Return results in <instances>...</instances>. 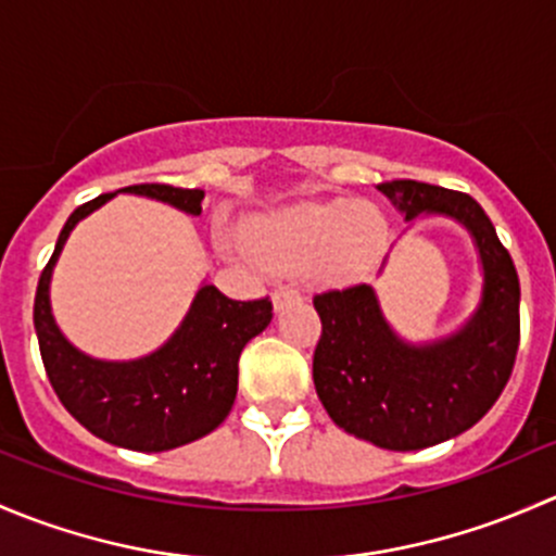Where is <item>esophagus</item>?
Masks as SVG:
<instances>
[{"mask_svg": "<svg viewBox=\"0 0 556 556\" xmlns=\"http://www.w3.org/2000/svg\"><path fill=\"white\" fill-rule=\"evenodd\" d=\"M274 306H277V309H282V306H288V304H293V301H301V293L295 288H279V290H274Z\"/></svg>", "mask_w": 556, "mask_h": 556, "instance_id": "esophagus-1", "label": "esophagus"}]
</instances>
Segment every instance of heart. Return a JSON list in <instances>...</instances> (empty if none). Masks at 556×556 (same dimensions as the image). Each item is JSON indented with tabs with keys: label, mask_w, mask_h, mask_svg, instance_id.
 <instances>
[{
	"label": "heart",
	"mask_w": 556,
	"mask_h": 556,
	"mask_svg": "<svg viewBox=\"0 0 556 556\" xmlns=\"http://www.w3.org/2000/svg\"><path fill=\"white\" fill-rule=\"evenodd\" d=\"M387 242V220L371 204L304 201L261 217L247 231V244L266 266L293 271L314 263L330 282L361 277Z\"/></svg>",
	"instance_id": "heart-1"
}]
</instances>
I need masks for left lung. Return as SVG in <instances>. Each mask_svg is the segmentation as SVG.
<instances>
[{
    "label": "left lung",
    "instance_id": "obj_1",
    "mask_svg": "<svg viewBox=\"0 0 556 556\" xmlns=\"http://www.w3.org/2000/svg\"><path fill=\"white\" fill-rule=\"evenodd\" d=\"M414 220L439 212L473 233L484 295L459 333L428 346L397 339L368 285L314 295L323 323L312 377L339 428L392 452L441 444L473 428L501 397L519 350V277L495 226L476 199L441 185H379Z\"/></svg>",
    "mask_w": 556,
    "mask_h": 556
}]
</instances>
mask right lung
<instances>
[{
    "label": "right lung",
    "mask_w": 556,
    "mask_h": 556,
    "mask_svg": "<svg viewBox=\"0 0 556 556\" xmlns=\"http://www.w3.org/2000/svg\"><path fill=\"white\" fill-rule=\"evenodd\" d=\"M121 190L166 201L188 215H201L204 201V190L161 182ZM112 195H97L72 212L48 266L39 274L35 295L39 355L55 395L83 428L123 450L166 452L212 433L228 417L237 397L239 355L247 341L271 323V301L268 295L231 301L215 285H204L177 333L153 355L131 363H104L77 352L50 314V271L72 228Z\"/></svg>",
    "instance_id": "right-lung-1"
}]
</instances>
